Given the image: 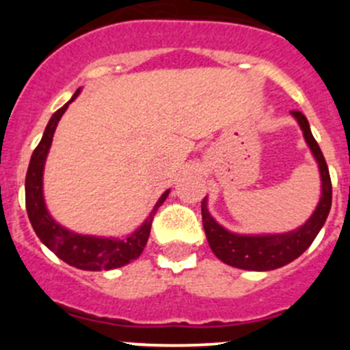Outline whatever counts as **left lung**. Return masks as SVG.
I'll use <instances>...</instances> for the list:
<instances>
[{
    "instance_id": "8db88e82",
    "label": "left lung",
    "mask_w": 350,
    "mask_h": 350,
    "mask_svg": "<svg viewBox=\"0 0 350 350\" xmlns=\"http://www.w3.org/2000/svg\"><path fill=\"white\" fill-rule=\"evenodd\" d=\"M291 115L298 122L313 157L319 162L320 179H322V195H320L319 204L312 217L295 230L286 232V234L242 235L221 227L208 211L206 198H204L201 201L204 234L215 256L228 266L245 271H273L283 267L301 256L312 245L325 224L332 206V181L325 157L317 140L313 139L306 116L301 111H291Z\"/></svg>"
}]
</instances>
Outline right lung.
I'll use <instances>...</instances> for the list:
<instances>
[{"label": "right lung", "mask_w": 350, "mask_h": 350, "mask_svg": "<svg viewBox=\"0 0 350 350\" xmlns=\"http://www.w3.org/2000/svg\"><path fill=\"white\" fill-rule=\"evenodd\" d=\"M81 90L74 93L70 101H67L62 108L52 115L45 126L44 137L37 149L33 150L28 164L27 179H25V203H27V213L30 218V224L33 227L35 234L40 239L42 243L49 247L59 259H62L69 266L77 267L83 271H109L116 269L130 264L142 254L144 247L150 235V227L155 211L159 210L165 198L167 191L162 193L159 201L155 203L154 210L147 217V220L133 232L132 235L125 239L115 237H94V235L74 234L67 230L66 227L59 225L49 213L44 201V189H42V179H44V165L47 159L49 149L52 146V137H54L55 129H57L59 120L62 118L64 111L76 100Z\"/></svg>", "instance_id": "1"}]
</instances>
